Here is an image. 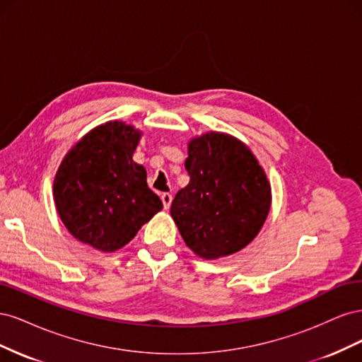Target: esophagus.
Wrapping results in <instances>:
<instances>
[{
    "mask_svg": "<svg viewBox=\"0 0 362 362\" xmlns=\"http://www.w3.org/2000/svg\"><path fill=\"white\" fill-rule=\"evenodd\" d=\"M161 202H163L164 210H169V206H170V204H172V194L163 193V194H161Z\"/></svg>",
    "mask_w": 362,
    "mask_h": 362,
    "instance_id": "1",
    "label": "esophagus"
}]
</instances>
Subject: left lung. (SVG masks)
<instances>
[{"instance_id":"obj_1","label":"left lung","mask_w":362,"mask_h":362,"mask_svg":"<svg viewBox=\"0 0 362 362\" xmlns=\"http://www.w3.org/2000/svg\"><path fill=\"white\" fill-rule=\"evenodd\" d=\"M187 148L190 181L175 196L170 216L198 257L233 255L266 222L272 204L267 175L249 146L231 134L210 131L193 137Z\"/></svg>"}]
</instances>
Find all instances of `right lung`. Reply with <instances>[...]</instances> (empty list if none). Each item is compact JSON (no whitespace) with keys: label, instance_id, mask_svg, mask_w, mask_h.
<instances>
[{"label":"right lung","instance_id":"add662e5","mask_svg":"<svg viewBox=\"0 0 362 362\" xmlns=\"http://www.w3.org/2000/svg\"><path fill=\"white\" fill-rule=\"evenodd\" d=\"M141 131L110 120L84 134L62 160L52 184L57 213L81 243L101 252L128 245L163 202L133 160Z\"/></svg>","mask_w":362,"mask_h":362}]
</instances>
